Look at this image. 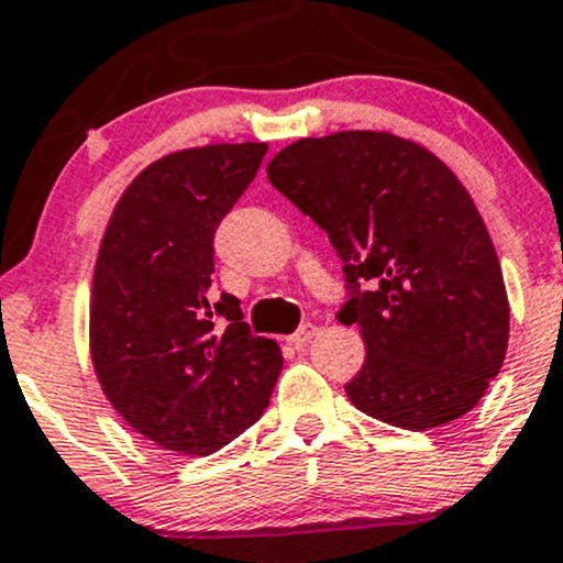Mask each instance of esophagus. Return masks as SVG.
Returning a JSON list of instances; mask_svg holds the SVG:
<instances>
[{"mask_svg":"<svg viewBox=\"0 0 563 563\" xmlns=\"http://www.w3.org/2000/svg\"><path fill=\"white\" fill-rule=\"evenodd\" d=\"M317 330H320V328H317L314 322H303V324H300L298 330H295L292 335H289V344H295V346L309 344V341L314 339V335H317Z\"/></svg>","mask_w":563,"mask_h":563,"instance_id":"1","label":"esophagus"}]
</instances>
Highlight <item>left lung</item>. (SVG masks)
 <instances>
[{
	"label": "left lung",
	"mask_w": 563,
	"mask_h": 563,
	"mask_svg": "<svg viewBox=\"0 0 563 563\" xmlns=\"http://www.w3.org/2000/svg\"><path fill=\"white\" fill-rule=\"evenodd\" d=\"M268 181L344 263L335 317L366 341L350 401L407 431L477 407L507 355L509 303L494 241L455 173L390 132L352 130L289 143Z\"/></svg>",
	"instance_id": "1"
}]
</instances>
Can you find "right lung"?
Masks as SVG:
<instances>
[{
	"label": "right lung",
	"instance_id": "add662e5",
	"mask_svg": "<svg viewBox=\"0 0 563 563\" xmlns=\"http://www.w3.org/2000/svg\"><path fill=\"white\" fill-rule=\"evenodd\" d=\"M265 143L184 148L115 202L91 284V363L108 401L148 442L211 455L260 420L282 374L239 298H213V235L257 176Z\"/></svg>",
	"mask_w": 563,
	"mask_h": 563
}]
</instances>
